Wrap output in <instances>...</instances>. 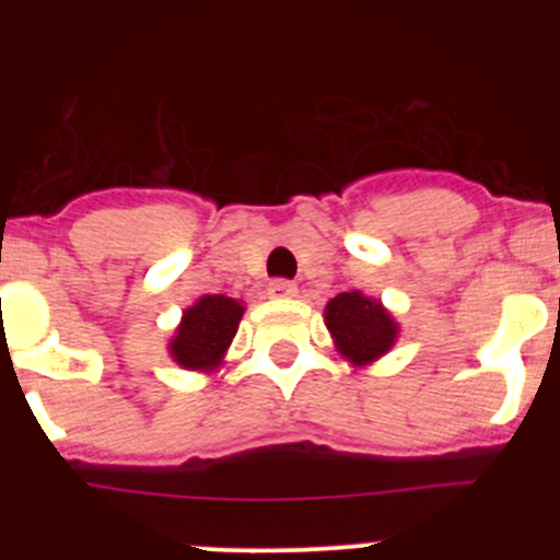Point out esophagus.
<instances>
[{
	"label": "esophagus",
	"mask_w": 560,
	"mask_h": 560,
	"mask_svg": "<svg viewBox=\"0 0 560 560\" xmlns=\"http://www.w3.org/2000/svg\"><path fill=\"white\" fill-rule=\"evenodd\" d=\"M268 292L273 298H295L298 295V284L290 279H273L268 284Z\"/></svg>",
	"instance_id": "esophagus-1"
}]
</instances>
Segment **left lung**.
<instances>
[{
	"label": "left lung",
	"mask_w": 560,
	"mask_h": 560,
	"mask_svg": "<svg viewBox=\"0 0 560 560\" xmlns=\"http://www.w3.org/2000/svg\"><path fill=\"white\" fill-rule=\"evenodd\" d=\"M325 322L336 338L338 352L358 365L385 354L398 332L393 316L360 292H341L332 298L325 308Z\"/></svg>",
	"instance_id": "1"
}]
</instances>
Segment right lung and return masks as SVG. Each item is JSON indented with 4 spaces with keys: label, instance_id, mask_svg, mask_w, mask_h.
<instances>
[{
    "label": "right lung",
    "instance_id": "1",
    "mask_svg": "<svg viewBox=\"0 0 560 560\" xmlns=\"http://www.w3.org/2000/svg\"><path fill=\"white\" fill-rule=\"evenodd\" d=\"M244 306L233 298L206 295L184 312V322L175 330L171 352L184 369H211L228 352L235 338Z\"/></svg>",
    "mask_w": 560,
    "mask_h": 560
}]
</instances>
